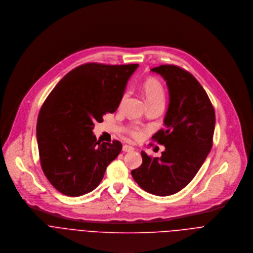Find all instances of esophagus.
<instances>
[{
	"label": "esophagus",
	"instance_id": "34e87169",
	"mask_svg": "<svg viewBox=\"0 0 253 253\" xmlns=\"http://www.w3.org/2000/svg\"><path fill=\"white\" fill-rule=\"evenodd\" d=\"M134 148L132 147V146H130V145H127V144H125L124 146H123V150L125 151V153H130V151H132Z\"/></svg>",
	"mask_w": 253,
	"mask_h": 253
}]
</instances>
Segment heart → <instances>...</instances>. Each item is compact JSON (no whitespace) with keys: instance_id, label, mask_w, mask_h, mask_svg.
I'll list each match as a JSON object with an SVG mask.
<instances>
[{"instance_id":"heart-1","label":"heart","mask_w":253,"mask_h":253,"mask_svg":"<svg viewBox=\"0 0 253 253\" xmlns=\"http://www.w3.org/2000/svg\"><path fill=\"white\" fill-rule=\"evenodd\" d=\"M143 92H144L145 100L147 104H153V103L165 104V89L163 84L158 80L148 79L147 81H145L143 84ZM131 133L137 136L139 135L140 132L136 129H132Z\"/></svg>"}]
</instances>
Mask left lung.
<instances>
[{"label": "left lung", "instance_id": "8db88e82", "mask_svg": "<svg viewBox=\"0 0 253 253\" xmlns=\"http://www.w3.org/2000/svg\"><path fill=\"white\" fill-rule=\"evenodd\" d=\"M161 75L169 89L165 128L153 138L165 145L161 158L141 151L142 164L131 170L145 191L168 196L185 187L207 160L212 146L215 114L208 93L188 72L170 65L150 70Z\"/></svg>", "mask_w": 253, "mask_h": 253}]
</instances>
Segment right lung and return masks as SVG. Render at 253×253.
<instances>
[{
  "label": "right lung",
  "instance_id": "add662e5",
  "mask_svg": "<svg viewBox=\"0 0 253 253\" xmlns=\"http://www.w3.org/2000/svg\"><path fill=\"white\" fill-rule=\"evenodd\" d=\"M138 65L85 64L67 74L44 100L37 123L42 171L61 193L80 196L103 180L120 155V141L100 142L92 132L115 113Z\"/></svg>",
  "mask_w": 253,
  "mask_h": 253
}]
</instances>
